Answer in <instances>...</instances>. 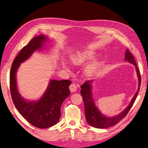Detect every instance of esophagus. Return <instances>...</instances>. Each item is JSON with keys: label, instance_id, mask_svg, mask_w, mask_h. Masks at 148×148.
I'll return each instance as SVG.
<instances>
[{"label": "esophagus", "instance_id": "1", "mask_svg": "<svg viewBox=\"0 0 148 148\" xmlns=\"http://www.w3.org/2000/svg\"><path fill=\"white\" fill-rule=\"evenodd\" d=\"M69 88H70V90L71 92H75V91L77 90V86H76V85L74 84H71Z\"/></svg>", "mask_w": 148, "mask_h": 148}]
</instances>
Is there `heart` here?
Returning <instances> with one entry per match:
<instances>
[{
	"label": "heart",
	"mask_w": 148,
	"mask_h": 148,
	"mask_svg": "<svg viewBox=\"0 0 148 148\" xmlns=\"http://www.w3.org/2000/svg\"><path fill=\"white\" fill-rule=\"evenodd\" d=\"M95 56V53L91 51H86L76 53L71 58V61L73 64L79 65L84 63L85 61L92 58ZM93 69V67H91L90 71Z\"/></svg>",
	"instance_id": "b5f03b06"
}]
</instances>
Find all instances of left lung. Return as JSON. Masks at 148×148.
<instances>
[{
    "label": "left lung",
    "instance_id": "left-lung-1",
    "mask_svg": "<svg viewBox=\"0 0 148 148\" xmlns=\"http://www.w3.org/2000/svg\"><path fill=\"white\" fill-rule=\"evenodd\" d=\"M125 60L135 66L136 74L138 77L139 84L138 90L135 93V96H133V99H132L129 104L123 112L120 113L118 115L113 117H107L102 114V113L97 108V107H96V103L92 95V82H94V79L88 80V81L86 82L84 84L81 86V95L83 97V101L84 103L86 119L87 123L94 127L105 129L116 125L126 116L136 100V98L138 96V93L140 90L141 77L135 60L134 59L133 56L128 49H126L125 52Z\"/></svg>",
    "mask_w": 148,
    "mask_h": 148
}]
</instances>
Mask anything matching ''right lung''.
Listing matches in <instances>:
<instances>
[{"mask_svg":"<svg viewBox=\"0 0 148 148\" xmlns=\"http://www.w3.org/2000/svg\"><path fill=\"white\" fill-rule=\"evenodd\" d=\"M47 37L43 35L34 37L25 46L13 61L10 72L11 96L19 113L33 126L45 129L58 123L61 116V106L70 96L69 79H50L47 90L36 101L25 100L19 94L16 83V73L21 63L28 60L36 51L42 49Z\"/></svg>","mask_w":148,"mask_h":148,"instance_id":"add662e5","label":"right lung"}]
</instances>
